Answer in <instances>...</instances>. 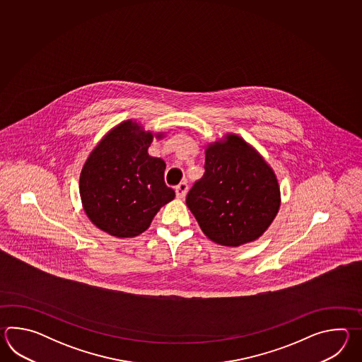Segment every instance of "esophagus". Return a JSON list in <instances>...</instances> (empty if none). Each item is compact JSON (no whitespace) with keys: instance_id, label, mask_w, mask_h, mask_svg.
Instances as JSON below:
<instances>
[{"instance_id":"1","label":"esophagus","mask_w":362,"mask_h":362,"mask_svg":"<svg viewBox=\"0 0 362 362\" xmlns=\"http://www.w3.org/2000/svg\"><path fill=\"white\" fill-rule=\"evenodd\" d=\"M186 192H187V184L186 182H181V184L176 186V197L178 199H184Z\"/></svg>"}]
</instances>
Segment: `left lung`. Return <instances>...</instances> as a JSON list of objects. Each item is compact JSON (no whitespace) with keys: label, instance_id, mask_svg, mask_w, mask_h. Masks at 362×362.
Returning a JSON list of instances; mask_svg holds the SVG:
<instances>
[{"label":"left lung","instance_id":"8db88e82","mask_svg":"<svg viewBox=\"0 0 362 362\" xmlns=\"http://www.w3.org/2000/svg\"><path fill=\"white\" fill-rule=\"evenodd\" d=\"M204 175L186 197L200 229L217 245L239 247L260 238L281 206L277 176L238 134L206 147Z\"/></svg>","mask_w":362,"mask_h":362}]
</instances>
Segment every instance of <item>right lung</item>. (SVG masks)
I'll return each mask as SVG.
<instances>
[{
	"label": "right lung",
	"mask_w": 362,
	"mask_h": 362,
	"mask_svg": "<svg viewBox=\"0 0 362 362\" xmlns=\"http://www.w3.org/2000/svg\"><path fill=\"white\" fill-rule=\"evenodd\" d=\"M154 137L163 139L164 133L125 120L100 139L80 173L85 214L116 238L147 230L158 211L175 198L164 182L165 163L147 153Z\"/></svg>",
	"instance_id": "1"
}]
</instances>
